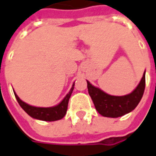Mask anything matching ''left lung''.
I'll return each mask as SVG.
<instances>
[{
	"mask_svg": "<svg viewBox=\"0 0 156 156\" xmlns=\"http://www.w3.org/2000/svg\"><path fill=\"white\" fill-rule=\"evenodd\" d=\"M88 92L93 101L96 110L106 117H119L129 113L141 101L145 90V72L142 79L131 93L125 96H111L95 87L87 81Z\"/></svg>",
	"mask_w": 156,
	"mask_h": 156,
	"instance_id": "8db88e82",
	"label": "left lung"
}]
</instances>
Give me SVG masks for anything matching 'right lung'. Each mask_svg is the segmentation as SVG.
Returning <instances> with one entry per match:
<instances>
[{"mask_svg":"<svg viewBox=\"0 0 156 156\" xmlns=\"http://www.w3.org/2000/svg\"><path fill=\"white\" fill-rule=\"evenodd\" d=\"M73 89H74V83L73 84V87L71 88L70 91L68 92V94L65 97V98L62 100L58 105H56V106H53V107H48V108L35 107V106L27 105L25 102H23L22 100L20 99V98L16 95L14 91V93L18 103H19V105H20V107L31 117L38 119V120H42V121L51 122L60 120L66 115V111H67L68 102H69V99L71 98V95L73 93Z\"/></svg>","mask_w":156,"mask_h":156,"instance_id":"add662e5","label":"right lung"}]
</instances>
